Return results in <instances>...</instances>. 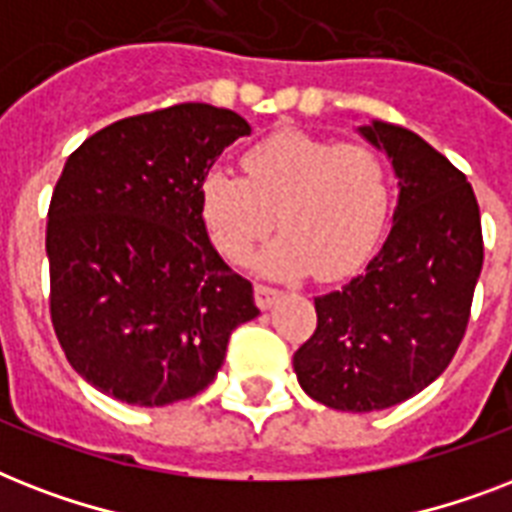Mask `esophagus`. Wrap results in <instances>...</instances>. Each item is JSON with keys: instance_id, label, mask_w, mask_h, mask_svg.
Instances as JSON below:
<instances>
[{"instance_id": "obj_1", "label": "esophagus", "mask_w": 512, "mask_h": 512, "mask_svg": "<svg viewBox=\"0 0 512 512\" xmlns=\"http://www.w3.org/2000/svg\"><path fill=\"white\" fill-rule=\"evenodd\" d=\"M281 297L279 289H273V287H265V284H257L255 287V303L263 308V311H268L276 300Z\"/></svg>"}]
</instances>
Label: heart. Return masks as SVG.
Listing matches in <instances>:
<instances>
[{
  "mask_svg": "<svg viewBox=\"0 0 512 512\" xmlns=\"http://www.w3.org/2000/svg\"><path fill=\"white\" fill-rule=\"evenodd\" d=\"M244 172L212 167L199 180V215L209 241L231 263L257 257L268 276L342 279L372 257L390 212L388 164L374 148L308 132H276L244 154Z\"/></svg>",
  "mask_w": 512,
  "mask_h": 512,
  "instance_id": "heart-1",
  "label": "heart"
}]
</instances>
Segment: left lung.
Instances as JSON below:
<instances>
[{
  "label": "left lung",
  "instance_id": "obj_1",
  "mask_svg": "<svg viewBox=\"0 0 512 512\" xmlns=\"http://www.w3.org/2000/svg\"><path fill=\"white\" fill-rule=\"evenodd\" d=\"M398 177L393 228L366 271L316 297V332L297 348L300 388L340 412H377L428 388L460 348L484 236L476 193L412 130L358 127Z\"/></svg>",
  "mask_w": 512,
  "mask_h": 512
}]
</instances>
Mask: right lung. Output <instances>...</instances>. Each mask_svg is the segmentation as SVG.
I'll list each match as a JSON object with an SVG mask.
<instances>
[{
    "label": "right lung",
    "mask_w": 512,
    "mask_h": 512,
    "mask_svg": "<svg viewBox=\"0 0 512 512\" xmlns=\"http://www.w3.org/2000/svg\"><path fill=\"white\" fill-rule=\"evenodd\" d=\"M249 132L228 108L180 103L108 124L68 156L47 212L50 316L100 393L132 406L196 396L260 313L199 215L201 175Z\"/></svg>",
    "instance_id": "1"
}]
</instances>
